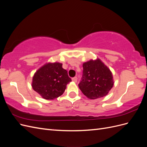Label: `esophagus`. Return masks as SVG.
I'll list each match as a JSON object with an SVG mask.
<instances>
[{"instance_id": "34e87169", "label": "esophagus", "mask_w": 147, "mask_h": 147, "mask_svg": "<svg viewBox=\"0 0 147 147\" xmlns=\"http://www.w3.org/2000/svg\"><path fill=\"white\" fill-rule=\"evenodd\" d=\"M72 80L74 82H75V83H77V77H75L72 78Z\"/></svg>"}]
</instances>
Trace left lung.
I'll return each instance as SVG.
<instances>
[{
    "mask_svg": "<svg viewBox=\"0 0 147 147\" xmlns=\"http://www.w3.org/2000/svg\"><path fill=\"white\" fill-rule=\"evenodd\" d=\"M83 75L78 84L84 95L96 99L108 94L113 86L112 74L99 59L90 60L83 64Z\"/></svg>",
    "mask_w": 147,
    "mask_h": 147,
    "instance_id": "left-lung-1",
    "label": "left lung"
}]
</instances>
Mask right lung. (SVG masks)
<instances>
[{
  "instance_id": "obj_1",
  "label": "right lung",
  "mask_w": 147,
  "mask_h": 147,
  "mask_svg": "<svg viewBox=\"0 0 147 147\" xmlns=\"http://www.w3.org/2000/svg\"><path fill=\"white\" fill-rule=\"evenodd\" d=\"M71 81L61 63H47L35 73L32 86L43 99L52 100L63 94Z\"/></svg>"
}]
</instances>
